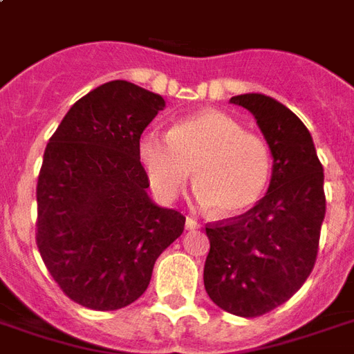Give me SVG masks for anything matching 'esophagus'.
Returning a JSON list of instances; mask_svg holds the SVG:
<instances>
[{"mask_svg": "<svg viewBox=\"0 0 354 354\" xmlns=\"http://www.w3.org/2000/svg\"><path fill=\"white\" fill-rule=\"evenodd\" d=\"M199 227H201V225L195 222L193 218H189V216L185 218V230H199Z\"/></svg>", "mask_w": 354, "mask_h": 354, "instance_id": "obj_1", "label": "esophagus"}]
</instances>
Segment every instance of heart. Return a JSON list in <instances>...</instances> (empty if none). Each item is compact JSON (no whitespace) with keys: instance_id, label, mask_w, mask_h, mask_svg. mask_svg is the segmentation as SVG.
Returning <instances> with one entry per match:
<instances>
[{"instance_id":"heart-1","label":"heart","mask_w":354,"mask_h":354,"mask_svg":"<svg viewBox=\"0 0 354 354\" xmlns=\"http://www.w3.org/2000/svg\"><path fill=\"white\" fill-rule=\"evenodd\" d=\"M136 151L159 199H174L193 170L197 201L223 218L248 212L263 197L273 170L266 140L216 109L180 119L169 134H142Z\"/></svg>"}]
</instances>
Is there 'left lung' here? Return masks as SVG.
I'll return each instance as SVG.
<instances>
[{"label": "left lung", "instance_id": "obj_1", "mask_svg": "<svg viewBox=\"0 0 354 354\" xmlns=\"http://www.w3.org/2000/svg\"><path fill=\"white\" fill-rule=\"evenodd\" d=\"M273 155L266 197L245 214L208 223L210 252L205 290L220 309L237 317L273 311L311 274L326 214L324 172L307 127L266 94H239Z\"/></svg>", "mask_w": 354, "mask_h": 354}]
</instances>
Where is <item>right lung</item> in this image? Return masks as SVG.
<instances>
[{
	"instance_id": "obj_1",
	"label": "right lung",
	"mask_w": 354,
	"mask_h": 354,
	"mask_svg": "<svg viewBox=\"0 0 354 354\" xmlns=\"http://www.w3.org/2000/svg\"><path fill=\"white\" fill-rule=\"evenodd\" d=\"M162 96L109 81L73 104L45 147L35 243L60 290L94 311L136 301L185 216L147 195L138 140Z\"/></svg>"
}]
</instances>
